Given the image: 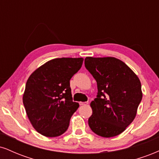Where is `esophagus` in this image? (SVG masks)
Masks as SVG:
<instances>
[{"instance_id": "esophagus-1", "label": "esophagus", "mask_w": 159, "mask_h": 159, "mask_svg": "<svg viewBox=\"0 0 159 159\" xmlns=\"http://www.w3.org/2000/svg\"><path fill=\"white\" fill-rule=\"evenodd\" d=\"M79 104H80V105H86L88 104V102H81Z\"/></svg>"}]
</instances>
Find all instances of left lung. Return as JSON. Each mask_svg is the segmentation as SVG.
<instances>
[{
	"instance_id": "left-lung-1",
	"label": "left lung",
	"mask_w": 159,
	"mask_h": 159,
	"mask_svg": "<svg viewBox=\"0 0 159 159\" xmlns=\"http://www.w3.org/2000/svg\"><path fill=\"white\" fill-rule=\"evenodd\" d=\"M84 65L98 88L97 98L90 102L89 126L103 138L121 134L135 118L142 99L139 78L124 62L113 57H87Z\"/></svg>"
}]
</instances>
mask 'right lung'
I'll list each match as a JSON object with an SVG mask.
<instances>
[{"label":"right lung","instance_id":"add662e5","mask_svg":"<svg viewBox=\"0 0 159 159\" xmlns=\"http://www.w3.org/2000/svg\"><path fill=\"white\" fill-rule=\"evenodd\" d=\"M82 57L51 60L27 79L23 104L27 117L42 135L54 138L68 129L71 116L79 107L72 102L71 78L81 69Z\"/></svg>","mask_w":159,"mask_h":159}]
</instances>
